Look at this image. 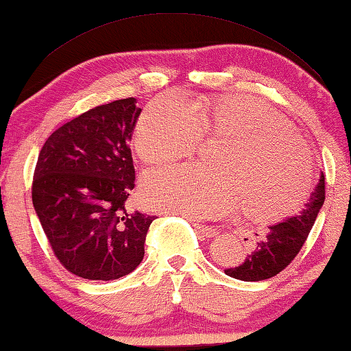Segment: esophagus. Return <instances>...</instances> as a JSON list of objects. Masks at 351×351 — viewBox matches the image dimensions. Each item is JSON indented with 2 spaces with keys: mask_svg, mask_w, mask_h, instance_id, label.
<instances>
[{
  "mask_svg": "<svg viewBox=\"0 0 351 351\" xmlns=\"http://www.w3.org/2000/svg\"><path fill=\"white\" fill-rule=\"evenodd\" d=\"M192 222H193V226H195L196 230L199 232L201 234H204V237H206V238H213V237H216V234H218V230H216L213 226L202 224V222L195 221V219H192Z\"/></svg>",
  "mask_w": 351,
  "mask_h": 351,
  "instance_id": "obj_1",
  "label": "esophagus"
}]
</instances>
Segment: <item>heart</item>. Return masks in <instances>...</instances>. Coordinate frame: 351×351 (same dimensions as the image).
I'll list each match as a JSON object with an SVG mask.
<instances>
[{
  "label": "heart",
  "mask_w": 351,
  "mask_h": 351,
  "mask_svg": "<svg viewBox=\"0 0 351 351\" xmlns=\"http://www.w3.org/2000/svg\"><path fill=\"white\" fill-rule=\"evenodd\" d=\"M206 135L227 138L216 165L184 164L149 171L141 195L150 208L189 218H212L242 204L253 222L271 224L296 212L311 189L313 162L289 119L250 97H221L192 109L161 97L133 130V149L145 164L195 154Z\"/></svg>",
  "instance_id": "1"
}]
</instances>
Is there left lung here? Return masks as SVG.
I'll list each match as a JSON object with an SVG mask.
<instances>
[{
	"label": "left lung",
	"instance_id": "1",
	"mask_svg": "<svg viewBox=\"0 0 351 351\" xmlns=\"http://www.w3.org/2000/svg\"><path fill=\"white\" fill-rule=\"evenodd\" d=\"M326 199V178L321 171L319 182L304 204L302 212L269 227V233L256 242L244 263L226 269V275L239 281H264L276 276L301 252L313 227L316 216Z\"/></svg>",
	"mask_w": 351,
	"mask_h": 351
}]
</instances>
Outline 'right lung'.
<instances>
[{
	"instance_id": "right-lung-1",
	"label": "right lung",
	"mask_w": 351,
	"mask_h": 351,
	"mask_svg": "<svg viewBox=\"0 0 351 351\" xmlns=\"http://www.w3.org/2000/svg\"><path fill=\"white\" fill-rule=\"evenodd\" d=\"M141 109L135 98L98 106L44 143L32 201L62 267L92 281H112L141 264L154 216L127 210L135 187L129 139Z\"/></svg>"
}]
</instances>
